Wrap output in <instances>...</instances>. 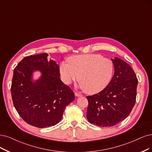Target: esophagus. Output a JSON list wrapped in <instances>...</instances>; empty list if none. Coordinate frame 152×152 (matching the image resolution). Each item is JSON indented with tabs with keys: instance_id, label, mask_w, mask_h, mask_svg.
<instances>
[{
	"instance_id": "esophagus-1",
	"label": "esophagus",
	"mask_w": 152,
	"mask_h": 152,
	"mask_svg": "<svg viewBox=\"0 0 152 152\" xmlns=\"http://www.w3.org/2000/svg\"><path fill=\"white\" fill-rule=\"evenodd\" d=\"M75 96H77V97H80V96H82V95L80 94H78V93H75Z\"/></svg>"
}]
</instances>
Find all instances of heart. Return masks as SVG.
I'll return each instance as SVG.
<instances>
[{
  "instance_id": "obj_1",
  "label": "heart",
  "mask_w": 152,
  "mask_h": 152,
  "mask_svg": "<svg viewBox=\"0 0 152 152\" xmlns=\"http://www.w3.org/2000/svg\"><path fill=\"white\" fill-rule=\"evenodd\" d=\"M67 62L68 63L62 62L60 64L62 80L69 85L78 79V87L88 94H95L103 91L113 76L112 61L99 54L72 56L67 59Z\"/></svg>"
}]
</instances>
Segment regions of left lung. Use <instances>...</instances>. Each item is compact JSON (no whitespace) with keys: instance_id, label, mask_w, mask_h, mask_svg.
Here are the masks:
<instances>
[{"instance_id":"1","label":"left lung","mask_w":152,"mask_h":152,"mask_svg":"<svg viewBox=\"0 0 152 152\" xmlns=\"http://www.w3.org/2000/svg\"><path fill=\"white\" fill-rule=\"evenodd\" d=\"M114 75L103 91L87 96L86 117L89 122L100 127L116 125L130 115L135 104L138 80L132 67L115 57Z\"/></svg>"}]
</instances>
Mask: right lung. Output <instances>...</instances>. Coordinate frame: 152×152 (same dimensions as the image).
<instances>
[{"instance_id": "obj_1", "label": "right lung", "mask_w": 152, "mask_h": 152, "mask_svg": "<svg viewBox=\"0 0 152 152\" xmlns=\"http://www.w3.org/2000/svg\"><path fill=\"white\" fill-rule=\"evenodd\" d=\"M48 54L27 56L14 70L11 94L14 106L28 124L37 128L54 126L61 121L75 93L60 79L59 66L48 60ZM36 72L40 76L35 79Z\"/></svg>"}]
</instances>
